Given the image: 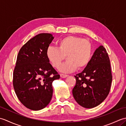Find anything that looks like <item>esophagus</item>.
Here are the masks:
<instances>
[{
    "mask_svg": "<svg viewBox=\"0 0 126 126\" xmlns=\"http://www.w3.org/2000/svg\"><path fill=\"white\" fill-rule=\"evenodd\" d=\"M60 76L61 78H65V77H68V75H65V74H60Z\"/></svg>",
    "mask_w": 126,
    "mask_h": 126,
    "instance_id": "1",
    "label": "esophagus"
}]
</instances>
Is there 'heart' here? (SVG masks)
<instances>
[{"instance_id": "b5f03b06", "label": "heart", "mask_w": 126, "mask_h": 126, "mask_svg": "<svg viewBox=\"0 0 126 126\" xmlns=\"http://www.w3.org/2000/svg\"><path fill=\"white\" fill-rule=\"evenodd\" d=\"M57 45V47H48L46 52L47 60L54 68H59L64 56L67 61L60 67V70L63 73L74 71L77 68L82 69L89 64L93 48L88 40L69 36L60 39Z\"/></svg>"}]
</instances>
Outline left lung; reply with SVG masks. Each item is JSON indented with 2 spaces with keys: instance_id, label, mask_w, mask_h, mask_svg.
I'll return each mask as SVG.
<instances>
[{
  "instance_id": "left-lung-1",
  "label": "left lung",
  "mask_w": 126,
  "mask_h": 126,
  "mask_svg": "<svg viewBox=\"0 0 126 126\" xmlns=\"http://www.w3.org/2000/svg\"><path fill=\"white\" fill-rule=\"evenodd\" d=\"M75 77L73 95L80 106L92 108L105 100L110 92L112 75L110 60L103 46L96 49L83 71Z\"/></svg>"
}]
</instances>
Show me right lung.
<instances>
[{"label": "right lung", "instance_id": "1", "mask_svg": "<svg viewBox=\"0 0 126 126\" xmlns=\"http://www.w3.org/2000/svg\"><path fill=\"white\" fill-rule=\"evenodd\" d=\"M53 38L50 33H39L18 52L13 85L20 102L31 110H39L47 106L52 96V82L60 78L46 55Z\"/></svg>", "mask_w": 126, "mask_h": 126}]
</instances>
